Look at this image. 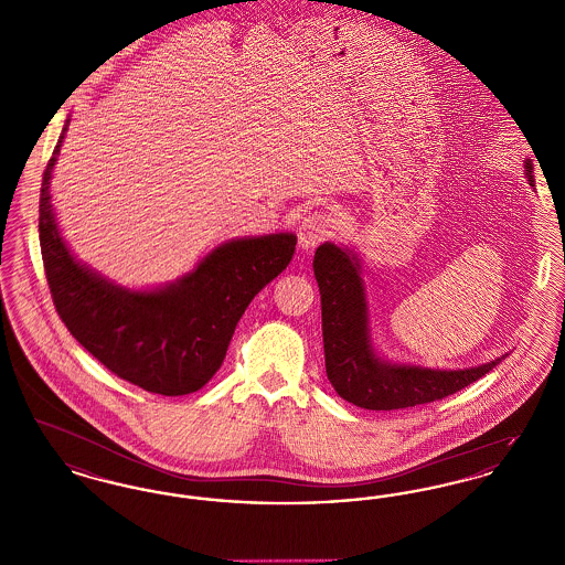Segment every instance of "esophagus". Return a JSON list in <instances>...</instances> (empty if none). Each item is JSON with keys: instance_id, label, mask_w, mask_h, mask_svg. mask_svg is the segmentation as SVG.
Wrapping results in <instances>:
<instances>
[{"instance_id": "obj_1", "label": "esophagus", "mask_w": 565, "mask_h": 565, "mask_svg": "<svg viewBox=\"0 0 565 565\" xmlns=\"http://www.w3.org/2000/svg\"><path fill=\"white\" fill-rule=\"evenodd\" d=\"M334 217L328 212H313V214L302 217L298 226V245L309 249L316 247L318 243L326 242L334 235Z\"/></svg>"}]
</instances>
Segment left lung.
<instances>
[{
    "instance_id": "1",
    "label": "left lung",
    "mask_w": 565,
    "mask_h": 565,
    "mask_svg": "<svg viewBox=\"0 0 565 565\" xmlns=\"http://www.w3.org/2000/svg\"><path fill=\"white\" fill-rule=\"evenodd\" d=\"M525 175L534 186V167L525 161ZM313 270L322 295V334L326 375L348 403L392 411L443 401L487 375L504 358L463 371H431L376 360L366 330V300L360 265L345 249L323 243L316 252Z\"/></svg>"
}]
</instances>
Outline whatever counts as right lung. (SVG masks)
Segmentation results:
<instances>
[{
	"label": "right lung",
	"instance_id": "add662e5",
	"mask_svg": "<svg viewBox=\"0 0 565 565\" xmlns=\"http://www.w3.org/2000/svg\"><path fill=\"white\" fill-rule=\"evenodd\" d=\"M67 125L42 175L40 247L54 309L72 337L114 375L137 387L184 396L222 366L247 305L295 256L290 233L215 247L178 284L154 292L111 286L74 260L58 235L51 175Z\"/></svg>",
	"mask_w": 565,
	"mask_h": 565
}]
</instances>
